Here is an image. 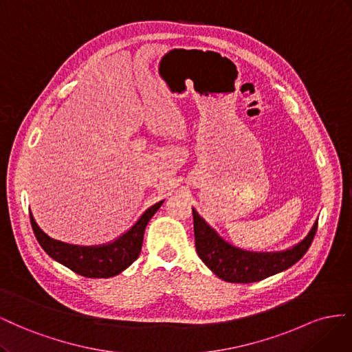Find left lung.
Segmentation results:
<instances>
[{
  "label": "left lung",
  "mask_w": 352,
  "mask_h": 352,
  "mask_svg": "<svg viewBox=\"0 0 352 352\" xmlns=\"http://www.w3.org/2000/svg\"><path fill=\"white\" fill-rule=\"evenodd\" d=\"M196 252L212 273L228 283H254L287 270L305 255L317 224L299 243L278 252H250L230 245L193 209Z\"/></svg>",
  "instance_id": "obj_1"
}]
</instances>
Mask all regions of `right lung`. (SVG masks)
Instances as JSON below:
<instances>
[{
	"instance_id": "add662e5",
	"label": "right lung",
	"mask_w": 352,
	"mask_h": 352,
	"mask_svg": "<svg viewBox=\"0 0 352 352\" xmlns=\"http://www.w3.org/2000/svg\"><path fill=\"white\" fill-rule=\"evenodd\" d=\"M162 204L164 200H160V202L150 206L126 233L119 236L113 242L98 246H78L58 242V240L47 236L38 227L32 214L29 215H31V224L38 243L54 261L79 276L89 278H109L122 273L138 258L143 246L146 226Z\"/></svg>"
}]
</instances>
